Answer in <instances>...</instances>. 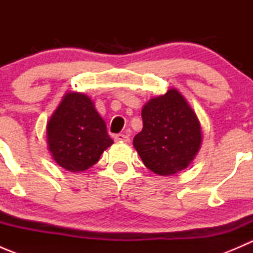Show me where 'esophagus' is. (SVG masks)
<instances>
[{"label": "esophagus", "mask_w": 253, "mask_h": 253, "mask_svg": "<svg viewBox=\"0 0 253 253\" xmlns=\"http://www.w3.org/2000/svg\"><path fill=\"white\" fill-rule=\"evenodd\" d=\"M115 141L128 143L129 142V137L126 136V134H124V133H119V134H116V136H115Z\"/></svg>", "instance_id": "34e87169"}]
</instances>
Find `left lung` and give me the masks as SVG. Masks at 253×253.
<instances>
[{
    "label": "left lung",
    "mask_w": 253,
    "mask_h": 253,
    "mask_svg": "<svg viewBox=\"0 0 253 253\" xmlns=\"http://www.w3.org/2000/svg\"><path fill=\"white\" fill-rule=\"evenodd\" d=\"M143 129L133 145L145 167L160 176L174 175L195 159L202 143L201 125L183 95L170 89L142 109Z\"/></svg>",
    "instance_id": "obj_1"
}]
</instances>
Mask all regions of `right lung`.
Here are the masks:
<instances>
[{
  "label": "right lung",
  "mask_w": 253,
  "mask_h": 253,
  "mask_svg": "<svg viewBox=\"0 0 253 253\" xmlns=\"http://www.w3.org/2000/svg\"><path fill=\"white\" fill-rule=\"evenodd\" d=\"M46 136L53 160L72 172L93 167L114 143L91 99L82 93L63 96L48 120Z\"/></svg>",
  "instance_id": "right-lung-1"
}]
</instances>
